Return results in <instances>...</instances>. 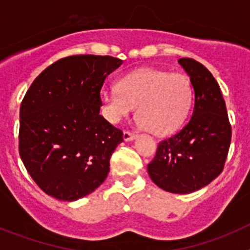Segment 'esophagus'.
<instances>
[{
	"mask_svg": "<svg viewBox=\"0 0 250 250\" xmlns=\"http://www.w3.org/2000/svg\"><path fill=\"white\" fill-rule=\"evenodd\" d=\"M134 138H135V134L132 131H129V130H125V131H124V140L125 141H130Z\"/></svg>",
	"mask_w": 250,
	"mask_h": 250,
	"instance_id": "esophagus-1",
	"label": "esophagus"
}]
</instances>
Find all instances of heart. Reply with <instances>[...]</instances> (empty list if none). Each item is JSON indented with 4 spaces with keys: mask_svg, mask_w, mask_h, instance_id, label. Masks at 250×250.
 <instances>
[{
    "mask_svg": "<svg viewBox=\"0 0 250 250\" xmlns=\"http://www.w3.org/2000/svg\"><path fill=\"white\" fill-rule=\"evenodd\" d=\"M106 118L118 123L136 107L143 129L165 135L178 129L193 104V86L187 75L144 67L120 79L118 89L101 94Z\"/></svg>",
    "mask_w": 250,
    "mask_h": 250,
    "instance_id": "heart-1",
    "label": "heart"
}]
</instances>
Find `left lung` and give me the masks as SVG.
I'll list each match as a JSON object with an SVG mask.
<instances>
[{
	"instance_id": "left-lung-1",
	"label": "left lung",
	"mask_w": 250,
	"mask_h": 250,
	"mask_svg": "<svg viewBox=\"0 0 250 250\" xmlns=\"http://www.w3.org/2000/svg\"><path fill=\"white\" fill-rule=\"evenodd\" d=\"M178 61L194 87L193 114L178 132L159 143L147 171L161 189L188 194L199 190L223 171L231 125L220 87L210 71L194 59Z\"/></svg>"
}]
</instances>
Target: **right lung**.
Wrapping results in <instances>:
<instances>
[{"mask_svg":"<svg viewBox=\"0 0 250 250\" xmlns=\"http://www.w3.org/2000/svg\"><path fill=\"white\" fill-rule=\"evenodd\" d=\"M123 63L112 56L57 60L31 83L20 106L19 151L34 182L52 198L92 193L110 170L123 131L101 116V87Z\"/></svg>","mask_w":250,"mask_h":250,"instance_id":"1","label":"right lung"}]
</instances>
